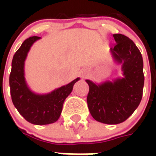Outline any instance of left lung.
<instances>
[{"instance_id":"obj_1","label":"left lung","mask_w":156,"mask_h":156,"mask_svg":"<svg viewBox=\"0 0 156 156\" xmlns=\"http://www.w3.org/2000/svg\"><path fill=\"white\" fill-rule=\"evenodd\" d=\"M113 37L116 43L110 51L122 64L124 78L101 84L86 80L89 112L95 120L108 124H120L134 113L142 98L144 80L142 55L134 41L122 34Z\"/></svg>"}]
</instances>
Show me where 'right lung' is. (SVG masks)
I'll return each instance as SVG.
<instances>
[{
  "mask_svg": "<svg viewBox=\"0 0 156 156\" xmlns=\"http://www.w3.org/2000/svg\"><path fill=\"white\" fill-rule=\"evenodd\" d=\"M41 37L34 36L26 39L13 56L12 71L9 78L12 103L20 115L31 124L43 125L58 120L64 100L71 94L76 78L47 94H37L28 88L24 77V64L32 44Z\"/></svg>",
  "mask_w": 156,
  "mask_h": 156,
  "instance_id": "add662e5",
  "label": "right lung"
}]
</instances>
